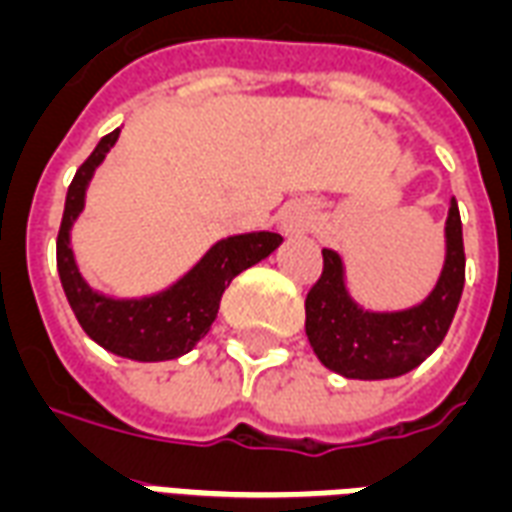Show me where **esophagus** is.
<instances>
[{"label":"esophagus","mask_w":512,"mask_h":512,"mask_svg":"<svg viewBox=\"0 0 512 512\" xmlns=\"http://www.w3.org/2000/svg\"><path fill=\"white\" fill-rule=\"evenodd\" d=\"M313 207L307 202H291L280 215V229L286 234H305L313 229Z\"/></svg>","instance_id":"1"}]
</instances>
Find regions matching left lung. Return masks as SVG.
Wrapping results in <instances>:
<instances>
[{
  "mask_svg": "<svg viewBox=\"0 0 512 512\" xmlns=\"http://www.w3.org/2000/svg\"><path fill=\"white\" fill-rule=\"evenodd\" d=\"M448 256L443 275L418 307L399 313L361 310L345 291L343 261L324 248V270L307 291L305 332L324 367L353 380L399 378L416 370L451 329L464 291V237L456 199L445 224Z\"/></svg>",
  "mask_w": 512,
  "mask_h": 512,
  "instance_id": "8db88e82",
  "label": "left lung"
}]
</instances>
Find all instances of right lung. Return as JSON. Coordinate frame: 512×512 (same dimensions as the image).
I'll list each match as a JSON object with an SVG mask.
<instances>
[{"instance_id": "add662e5", "label": "right lung", "mask_w": 512, "mask_h": 512, "mask_svg": "<svg viewBox=\"0 0 512 512\" xmlns=\"http://www.w3.org/2000/svg\"><path fill=\"white\" fill-rule=\"evenodd\" d=\"M121 129L105 134L94 153L88 156L69 183L61 229L56 237V264L64 294L83 332L124 359L167 361L178 359L210 332L221 297L242 270L267 259L283 237L275 232L234 234L215 242L207 256L199 261L186 278L167 291L148 299H107L80 278L75 256L69 248V226L83 210L86 186L94 169L102 164L105 153L113 148Z\"/></svg>"}]
</instances>
